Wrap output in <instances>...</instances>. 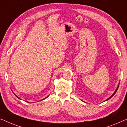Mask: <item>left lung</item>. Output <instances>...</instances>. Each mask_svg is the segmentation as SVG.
<instances>
[{
  "label": "left lung",
  "mask_w": 127,
  "mask_h": 127,
  "mask_svg": "<svg viewBox=\"0 0 127 127\" xmlns=\"http://www.w3.org/2000/svg\"><path fill=\"white\" fill-rule=\"evenodd\" d=\"M119 86H118V87H117V89H116V91H115V92H114V94H113V95H111V96H110V97L109 98V99H107V100H109V99H110V98H111V97H113V96L114 95V94H116V92H117V89H118V88H119Z\"/></svg>",
  "instance_id": "left-lung-1"
}]
</instances>
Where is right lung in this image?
<instances>
[{
  "instance_id": "obj_1",
  "label": "right lung",
  "mask_w": 127,
  "mask_h": 127,
  "mask_svg": "<svg viewBox=\"0 0 127 127\" xmlns=\"http://www.w3.org/2000/svg\"><path fill=\"white\" fill-rule=\"evenodd\" d=\"M46 98H45V99H46Z\"/></svg>"
}]
</instances>
